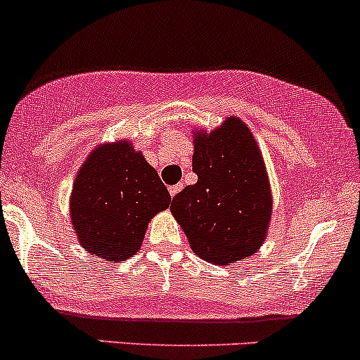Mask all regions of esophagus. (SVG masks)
I'll list each match as a JSON object with an SVG mask.
<instances>
[{"mask_svg": "<svg viewBox=\"0 0 360 360\" xmlns=\"http://www.w3.org/2000/svg\"><path fill=\"white\" fill-rule=\"evenodd\" d=\"M181 189H183V183H179V184H174V186H169V195H171L172 198H174V196H176L177 193L181 191Z\"/></svg>", "mask_w": 360, "mask_h": 360, "instance_id": "1", "label": "esophagus"}]
</instances>
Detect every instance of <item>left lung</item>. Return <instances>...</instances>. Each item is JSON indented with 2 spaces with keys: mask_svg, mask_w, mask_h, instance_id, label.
<instances>
[{
  "mask_svg": "<svg viewBox=\"0 0 360 360\" xmlns=\"http://www.w3.org/2000/svg\"><path fill=\"white\" fill-rule=\"evenodd\" d=\"M196 184L174 196L171 212L201 259L232 264L266 238L271 191L258 143L239 117L207 133L195 131Z\"/></svg>",
  "mask_w": 360,
  "mask_h": 360,
  "instance_id": "8db88e82",
  "label": "left lung"
}]
</instances>
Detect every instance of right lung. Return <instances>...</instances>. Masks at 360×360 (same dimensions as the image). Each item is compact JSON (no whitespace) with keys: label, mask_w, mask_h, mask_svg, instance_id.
Returning a JSON list of instances; mask_svg holds the SVG:
<instances>
[{"label":"right lung","mask_w":360,"mask_h":360,"mask_svg":"<svg viewBox=\"0 0 360 360\" xmlns=\"http://www.w3.org/2000/svg\"><path fill=\"white\" fill-rule=\"evenodd\" d=\"M171 195L129 141L98 145L75 177L70 215L85 251L122 262L140 250L148 222Z\"/></svg>","instance_id":"obj_1"}]
</instances>
